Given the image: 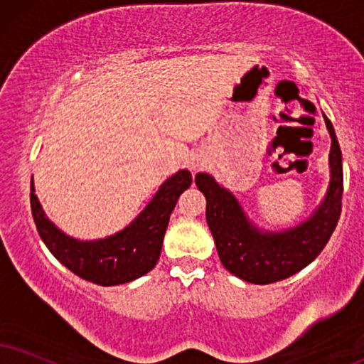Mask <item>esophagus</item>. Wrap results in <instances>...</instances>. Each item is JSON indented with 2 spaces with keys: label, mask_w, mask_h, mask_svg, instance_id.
<instances>
[{
  "label": "esophagus",
  "mask_w": 364,
  "mask_h": 364,
  "mask_svg": "<svg viewBox=\"0 0 364 364\" xmlns=\"http://www.w3.org/2000/svg\"><path fill=\"white\" fill-rule=\"evenodd\" d=\"M200 165H203V164H200V160H192V161H191V168H192V170L200 168Z\"/></svg>",
  "instance_id": "obj_1"
}]
</instances>
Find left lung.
<instances>
[{"label": "left lung", "mask_w": 364, "mask_h": 364, "mask_svg": "<svg viewBox=\"0 0 364 364\" xmlns=\"http://www.w3.org/2000/svg\"><path fill=\"white\" fill-rule=\"evenodd\" d=\"M331 134V181L324 200L312 216L284 231H262L250 221L230 191L209 173H197L196 186L205 196V221L218 255L228 272L250 284L267 285L284 280L319 257L341 216L343 155L333 123L324 116Z\"/></svg>", "instance_id": "8db88e82"}]
</instances>
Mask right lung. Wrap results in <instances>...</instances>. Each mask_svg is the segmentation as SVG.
I'll return each instance as SVG.
<instances>
[{
  "instance_id": "1",
  "label": "right lung",
  "mask_w": 364,
  "mask_h": 364,
  "mask_svg": "<svg viewBox=\"0 0 364 364\" xmlns=\"http://www.w3.org/2000/svg\"><path fill=\"white\" fill-rule=\"evenodd\" d=\"M191 183L189 170H178L161 183L154 199L129 226L102 240L80 241L58 230L38 203L33 178L30 186L31 214L45 246L65 268L92 284L121 285L154 270L160 258L170 214Z\"/></svg>"
}]
</instances>
